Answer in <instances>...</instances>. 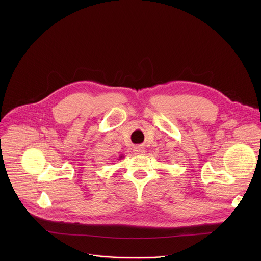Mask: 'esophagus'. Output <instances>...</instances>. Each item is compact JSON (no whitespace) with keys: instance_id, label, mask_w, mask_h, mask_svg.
Returning a JSON list of instances; mask_svg holds the SVG:
<instances>
[{"instance_id":"1","label":"esophagus","mask_w":261,"mask_h":261,"mask_svg":"<svg viewBox=\"0 0 261 261\" xmlns=\"http://www.w3.org/2000/svg\"><path fill=\"white\" fill-rule=\"evenodd\" d=\"M133 152L135 155H144L145 154V150L142 146H135Z\"/></svg>"}]
</instances>
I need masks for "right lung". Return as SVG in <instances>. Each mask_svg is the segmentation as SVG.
<instances>
[{"label": "right lung", "mask_w": 261, "mask_h": 261, "mask_svg": "<svg viewBox=\"0 0 261 261\" xmlns=\"http://www.w3.org/2000/svg\"><path fill=\"white\" fill-rule=\"evenodd\" d=\"M119 158H120V159H119V160H121V159H122V158H123V156H120V157H119Z\"/></svg>", "instance_id": "right-lung-1"}]
</instances>
